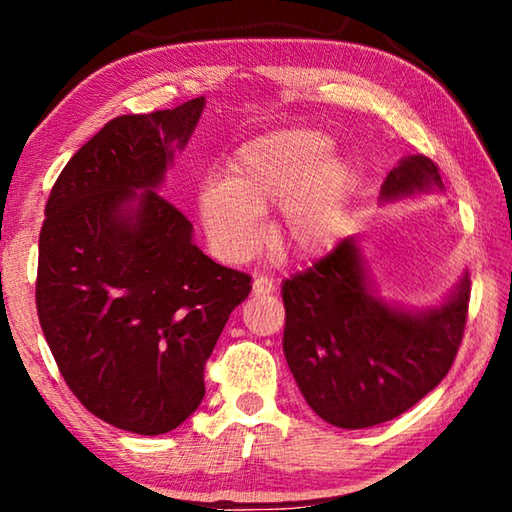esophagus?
<instances>
[{
    "instance_id": "1",
    "label": "esophagus",
    "mask_w": 512,
    "mask_h": 512,
    "mask_svg": "<svg viewBox=\"0 0 512 512\" xmlns=\"http://www.w3.org/2000/svg\"><path fill=\"white\" fill-rule=\"evenodd\" d=\"M273 291H275L273 277L255 275V280H253V293H255V296H259V293H273Z\"/></svg>"
}]
</instances>
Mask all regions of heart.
Listing matches in <instances>:
<instances>
[{
	"instance_id": "1",
	"label": "heart",
	"mask_w": 512,
	"mask_h": 512,
	"mask_svg": "<svg viewBox=\"0 0 512 512\" xmlns=\"http://www.w3.org/2000/svg\"><path fill=\"white\" fill-rule=\"evenodd\" d=\"M316 128H277L246 140L225 164L221 185L198 194L207 241L225 262H244L262 244V216L280 205L273 239L284 255L311 259L332 246L354 187V167L329 155Z\"/></svg>"
}]
</instances>
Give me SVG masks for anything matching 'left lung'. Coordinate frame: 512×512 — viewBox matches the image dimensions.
I'll return each instance as SVG.
<instances>
[{
    "label": "left lung",
    "mask_w": 512,
    "mask_h": 512,
    "mask_svg": "<svg viewBox=\"0 0 512 512\" xmlns=\"http://www.w3.org/2000/svg\"><path fill=\"white\" fill-rule=\"evenodd\" d=\"M443 192L438 167L406 155L381 185V205ZM284 357L318 418L366 429L409 411L449 372L463 339L470 275L431 307L377 293L359 241L343 239L307 271L282 282Z\"/></svg>",
    "instance_id": "left-lung-1"
}]
</instances>
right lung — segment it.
<instances>
[{
	"label": "right lung",
	"mask_w": 512,
	"mask_h": 512,
	"mask_svg": "<svg viewBox=\"0 0 512 512\" xmlns=\"http://www.w3.org/2000/svg\"><path fill=\"white\" fill-rule=\"evenodd\" d=\"M205 97L108 121L60 171L40 230L36 305L58 370L90 413L160 436L205 397L203 368L250 275L194 244L158 194Z\"/></svg>",
	"instance_id": "obj_1"
}]
</instances>
